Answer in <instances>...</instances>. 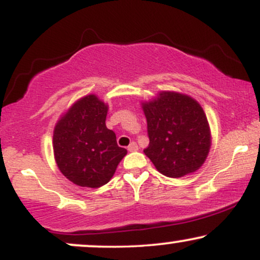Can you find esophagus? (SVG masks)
Masks as SVG:
<instances>
[{"instance_id": "34e87169", "label": "esophagus", "mask_w": 260, "mask_h": 260, "mask_svg": "<svg viewBox=\"0 0 260 260\" xmlns=\"http://www.w3.org/2000/svg\"><path fill=\"white\" fill-rule=\"evenodd\" d=\"M128 150L129 151H137L138 150V145H137L136 142H132L129 144V147H128Z\"/></svg>"}]
</instances>
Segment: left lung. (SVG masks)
<instances>
[{"mask_svg": "<svg viewBox=\"0 0 260 260\" xmlns=\"http://www.w3.org/2000/svg\"><path fill=\"white\" fill-rule=\"evenodd\" d=\"M148 122L149 147L144 153L160 174L178 178L204 164L210 149V128L202 106L175 91H161L143 103Z\"/></svg>", "mask_w": 260, "mask_h": 260, "instance_id": "obj_1", "label": "left lung"}]
</instances>
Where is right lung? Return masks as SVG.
<instances>
[{
  "label": "right lung",
  "mask_w": 260,
  "mask_h": 260,
  "mask_svg": "<svg viewBox=\"0 0 260 260\" xmlns=\"http://www.w3.org/2000/svg\"><path fill=\"white\" fill-rule=\"evenodd\" d=\"M107 105L86 95L59 118L53 131V154L59 171L74 184L98 188L112 178L127 150L106 127Z\"/></svg>",
  "instance_id": "obj_1"
}]
</instances>
